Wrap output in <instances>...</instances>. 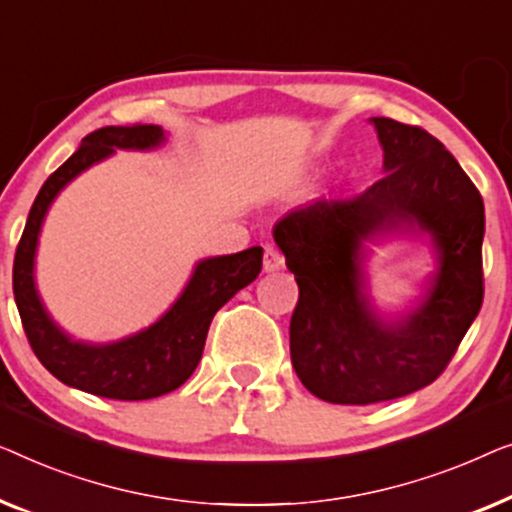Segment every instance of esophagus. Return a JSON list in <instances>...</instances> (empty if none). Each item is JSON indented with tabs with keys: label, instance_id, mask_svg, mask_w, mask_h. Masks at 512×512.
Wrapping results in <instances>:
<instances>
[{
	"label": "esophagus",
	"instance_id": "obj_1",
	"mask_svg": "<svg viewBox=\"0 0 512 512\" xmlns=\"http://www.w3.org/2000/svg\"><path fill=\"white\" fill-rule=\"evenodd\" d=\"M283 255H280V250L278 248H273V246H266L264 248V271L266 273H273V271H278L280 266H283Z\"/></svg>",
	"mask_w": 512,
	"mask_h": 512
}]
</instances>
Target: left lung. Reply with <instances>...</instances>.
<instances>
[{
  "label": "left lung",
  "mask_w": 512,
  "mask_h": 512,
  "mask_svg": "<svg viewBox=\"0 0 512 512\" xmlns=\"http://www.w3.org/2000/svg\"><path fill=\"white\" fill-rule=\"evenodd\" d=\"M385 176L350 199H315L273 227L299 285L290 322L292 366L315 397L345 406L406 397L445 371L482 306L485 206L478 187L422 127L371 118ZM420 228L437 271L418 306L394 321L365 283L373 240Z\"/></svg>",
  "instance_id": "left-lung-1"
}]
</instances>
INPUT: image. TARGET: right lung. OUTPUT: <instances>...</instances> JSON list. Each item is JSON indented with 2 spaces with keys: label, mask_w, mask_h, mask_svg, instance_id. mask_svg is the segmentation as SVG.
<instances>
[{
  "label": "right lung",
  "mask_w": 512,
  "mask_h": 512,
  "mask_svg": "<svg viewBox=\"0 0 512 512\" xmlns=\"http://www.w3.org/2000/svg\"><path fill=\"white\" fill-rule=\"evenodd\" d=\"M162 141L164 132L157 125H111L85 136L81 148L43 183L13 259V294L34 355L60 383L97 397L143 401L181 387L197 369L213 315L262 271V248L257 246L201 259L176 304L155 325L122 341H74L55 325L34 285V255L50 204L64 185L113 155L115 148L148 150L162 146Z\"/></svg>",
  "instance_id": "obj_1"
}]
</instances>
